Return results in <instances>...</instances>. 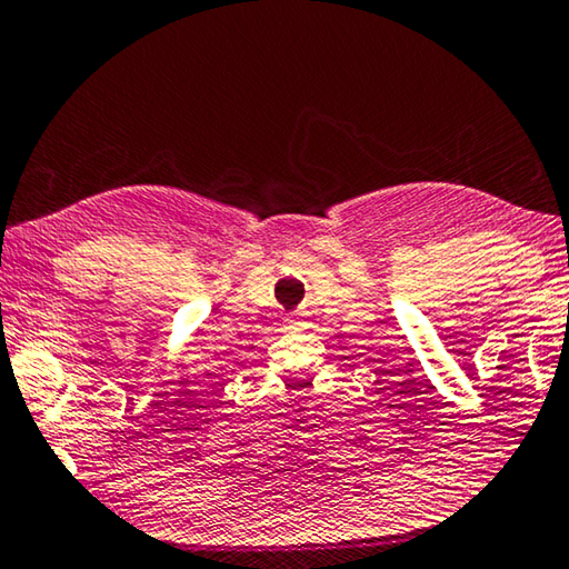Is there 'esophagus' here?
<instances>
[{
	"mask_svg": "<svg viewBox=\"0 0 569 569\" xmlns=\"http://www.w3.org/2000/svg\"><path fill=\"white\" fill-rule=\"evenodd\" d=\"M287 322H290V326L295 328V326H300V318H290V320H287Z\"/></svg>",
	"mask_w": 569,
	"mask_h": 569,
	"instance_id": "1",
	"label": "esophagus"
}]
</instances>
